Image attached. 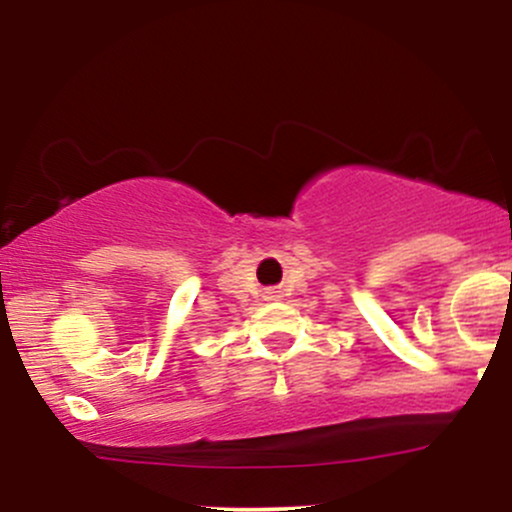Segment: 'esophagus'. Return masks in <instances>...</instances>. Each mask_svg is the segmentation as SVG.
Segmentation results:
<instances>
[{
	"label": "esophagus",
	"instance_id": "obj_1",
	"mask_svg": "<svg viewBox=\"0 0 512 512\" xmlns=\"http://www.w3.org/2000/svg\"><path fill=\"white\" fill-rule=\"evenodd\" d=\"M264 293H267V296H264V298H269V301H276V298H281L279 291H276V289H267Z\"/></svg>",
	"mask_w": 512,
	"mask_h": 512
}]
</instances>
